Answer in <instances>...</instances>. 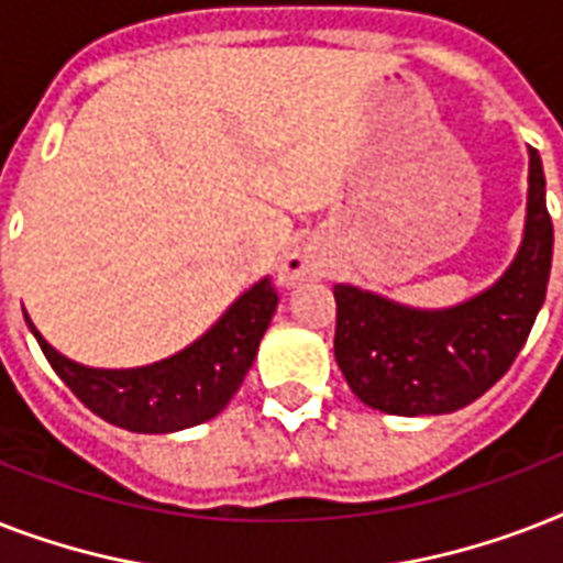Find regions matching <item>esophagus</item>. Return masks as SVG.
Returning <instances> with one entry per match:
<instances>
[{"instance_id": "esophagus-1", "label": "esophagus", "mask_w": 563, "mask_h": 563, "mask_svg": "<svg viewBox=\"0 0 563 563\" xmlns=\"http://www.w3.org/2000/svg\"><path fill=\"white\" fill-rule=\"evenodd\" d=\"M324 274V260L312 251H295V254L283 263L280 280L295 286L300 280H309V277H321Z\"/></svg>"}]
</instances>
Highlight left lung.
<instances>
[{
	"label": "left lung",
	"instance_id": "obj_1",
	"mask_svg": "<svg viewBox=\"0 0 563 563\" xmlns=\"http://www.w3.org/2000/svg\"><path fill=\"white\" fill-rule=\"evenodd\" d=\"M552 268V219L541 154L529 148V216L503 280L446 312L397 307L335 286V362L365 406L388 415H444L473 402L511 368L532 333Z\"/></svg>",
	"mask_w": 563,
	"mask_h": 563
}]
</instances>
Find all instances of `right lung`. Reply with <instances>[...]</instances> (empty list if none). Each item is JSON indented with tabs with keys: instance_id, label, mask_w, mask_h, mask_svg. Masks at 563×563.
Segmentation results:
<instances>
[{
	"instance_id": "right-lung-1",
	"label": "right lung",
	"mask_w": 563,
	"mask_h": 563,
	"mask_svg": "<svg viewBox=\"0 0 563 563\" xmlns=\"http://www.w3.org/2000/svg\"><path fill=\"white\" fill-rule=\"evenodd\" d=\"M274 309L277 289L265 277L192 347L134 371L84 368L60 356L31 321L29 327L55 374L99 418L131 432H175L216 418L228 406L254 362Z\"/></svg>"
}]
</instances>
